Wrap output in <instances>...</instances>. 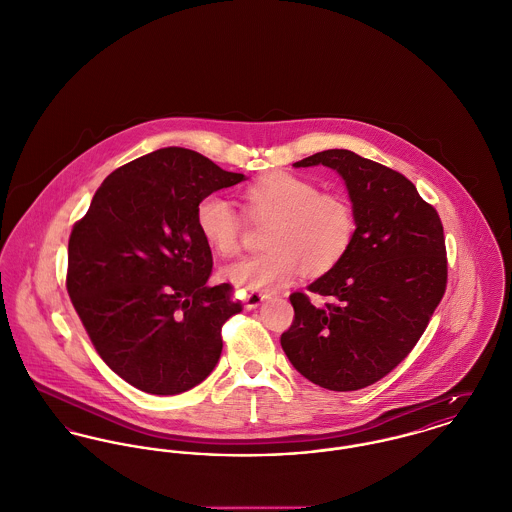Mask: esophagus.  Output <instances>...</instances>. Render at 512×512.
<instances>
[{"mask_svg": "<svg viewBox=\"0 0 512 512\" xmlns=\"http://www.w3.org/2000/svg\"><path fill=\"white\" fill-rule=\"evenodd\" d=\"M269 298H271L269 292H251V294L247 296V300H245V307H247V309H255V307H259L263 301L269 300Z\"/></svg>", "mask_w": 512, "mask_h": 512, "instance_id": "34e87169", "label": "esophagus"}]
</instances>
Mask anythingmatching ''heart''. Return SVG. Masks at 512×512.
Masks as SVG:
<instances>
[{"label": "heart", "instance_id": "b5f03b06", "mask_svg": "<svg viewBox=\"0 0 512 512\" xmlns=\"http://www.w3.org/2000/svg\"><path fill=\"white\" fill-rule=\"evenodd\" d=\"M251 222H269V249L226 265L222 276L249 290L286 284L303 269L319 276L334 269L356 238V211L342 193L319 191L313 181L288 172L269 174L241 193ZM197 228L214 253H238L243 218L232 201L207 195L197 205Z\"/></svg>", "mask_w": 512, "mask_h": 512}]
</instances>
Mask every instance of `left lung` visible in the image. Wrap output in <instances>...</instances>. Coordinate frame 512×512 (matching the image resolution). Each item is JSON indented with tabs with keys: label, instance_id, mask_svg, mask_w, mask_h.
Instances as JSON below:
<instances>
[{
	"label": "left lung",
	"instance_id": "left-lung-1",
	"mask_svg": "<svg viewBox=\"0 0 512 512\" xmlns=\"http://www.w3.org/2000/svg\"><path fill=\"white\" fill-rule=\"evenodd\" d=\"M327 166L346 183L356 238L346 257L309 292H294V323L280 336L288 360L329 391H358L383 379L425 331L447 288V249L437 211L396 170L344 149L317 152L296 168Z\"/></svg>",
	"mask_w": 512,
	"mask_h": 512
}]
</instances>
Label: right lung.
Listing matches in <instances>:
<instances>
[{"label":"right lung","mask_w":512,"mask_h":512,"mask_svg":"<svg viewBox=\"0 0 512 512\" xmlns=\"http://www.w3.org/2000/svg\"><path fill=\"white\" fill-rule=\"evenodd\" d=\"M243 180L199 152L160 149L112 172L73 226L69 298L100 358L135 389L180 394L218 363L241 303L230 284L207 286L197 205Z\"/></svg>","instance_id":"add662e5"}]
</instances>
